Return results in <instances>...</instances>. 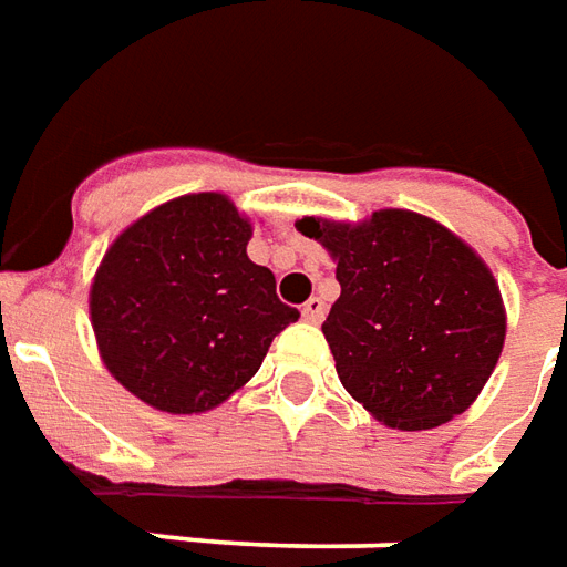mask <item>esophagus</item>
I'll return each instance as SVG.
<instances>
[{
	"label": "esophagus",
	"instance_id": "1",
	"mask_svg": "<svg viewBox=\"0 0 567 567\" xmlns=\"http://www.w3.org/2000/svg\"><path fill=\"white\" fill-rule=\"evenodd\" d=\"M302 317L308 323H320V320L327 317V302H323L320 296H311V299L302 305Z\"/></svg>",
	"mask_w": 567,
	"mask_h": 567
}]
</instances>
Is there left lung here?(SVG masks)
I'll return each instance as SVG.
<instances>
[{"mask_svg": "<svg viewBox=\"0 0 567 567\" xmlns=\"http://www.w3.org/2000/svg\"><path fill=\"white\" fill-rule=\"evenodd\" d=\"M296 228L336 259L341 296L323 336L344 391L400 431L461 415L492 375L507 332L483 259L409 210H379L360 226L305 216Z\"/></svg>", "mask_w": 567, "mask_h": 567, "instance_id": "left-lung-1", "label": "left lung"}]
</instances>
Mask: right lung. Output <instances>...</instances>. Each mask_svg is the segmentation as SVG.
Returning a JSON list of instances; mask_svg holds the SVG:
<instances>
[{
  "label": "right lung",
  "instance_id": "obj_1",
  "mask_svg": "<svg viewBox=\"0 0 567 567\" xmlns=\"http://www.w3.org/2000/svg\"><path fill=\"white\" fill-rule=\"evenodd\" d=\"M250 223L200 192L146 213L112 244L91 287L103 363L143 403L207 412L259 372L299 311L250 262Z\"/></svg>",
  "mask_w": 567,
  "mask_h": 567
}]
</instances>
